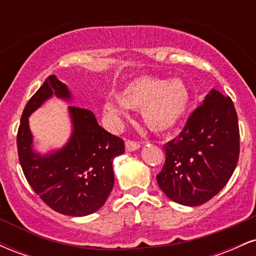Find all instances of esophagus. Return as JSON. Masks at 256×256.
<instances>
[{
  "instance_id": "obj_1",
  "label": "esophagus",
  "mask_w": 256,
  "mask_h": 256,
  "mask_svg": "<svg viewBox=\"0 0 256 256\" xmlns=\"http://www.w3.org/2000/svg\"><path fill=\"white\" fill-rule=\"evenodd\" d=\"M140 148V144L138 142H134V140H126L125 142V149L126 152H134L137 149Z\"/></svg>"
}]
</instances>
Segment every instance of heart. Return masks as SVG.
I'll list each match as a JSON object with an SVG mask.
<instances>
[{"instance_id":"b5f03b06","label":"heart","mask_w":256,"mask_h":256,"mask_svg":"<svg viewBox=\"0 0 256 256\" xmlns=\"http://www.w3.org/2000/svg\"><path fill=\"white\" fill-rule=\"evenodd\" d=\"M119 104L107 101L104 112L119 118L124 116V108L140 110L142 120L148 128L158 134L173 130L186 114L190 104V92L182 79L143 76L126 84L116 94Z\"/></svg>"}]
</instances>
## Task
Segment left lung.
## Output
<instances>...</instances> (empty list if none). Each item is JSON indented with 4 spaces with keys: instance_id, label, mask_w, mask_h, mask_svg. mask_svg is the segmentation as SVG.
Returning a JSON list of instances; mask_svg holds the SVG:
<instances>
[{
    "instance_id": "1",
    "label": "left lung",
    "mask_w": 256,
    "mask_h": 256,
    "mask_svg": "<svg viewBox=\"0 0 256 256\" xmlns=\"http://www.w3.org/2000/svg\"><path fill=\"white\" fill-rule=\"evenodd\" d=\"M164 149L166 160L156 180L167 198L190 207L210 201L238 162L240 128L232 100L210 90Z\"/></svg>"
}]
</instances>
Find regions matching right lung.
Listing matches in <instances>:
<instances>
[{
  "label": "right lung",
  "mask_w": 256,
  "mask_h": 256,
  "mask_svg": "<svg viewBox=\"0 0 256 256\" xmlns=\"http://www.w3.org/2000/svg\"><path fill=\"white\" fill-rule=\"evenodd\" d=\"M52 96L72 100L67 85L49 76L25 106L16 136L20 165L34 192L52 210L70 216H89L104 204L113 189V160L125 152L124 140L101 128L91 110L70 106L68 142L46 155L34 150L28 116Z\"/></svg>",
  "instance_id": "1"
}]
</instances>
